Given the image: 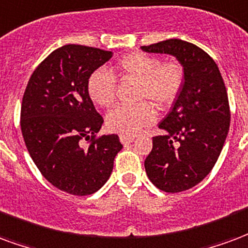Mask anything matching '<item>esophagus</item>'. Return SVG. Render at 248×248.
I'll use <instances>...</instances> for the list:
<instances>
[{"label": "esophagus", "instance_id": "1", "mask_svg": "<svg viewBox=\"0 0 248 248\" xmlns=\"http://www.w3.org/2000/svg\"><path fill=\"white\" fill-rule=\"evenodd\" d=\"M135 140V137L133 136H126V135H120V141H122V144H131L132 141Z\"/></svg>", "mask_w": 248, "mask_h": 248}]
</instances>
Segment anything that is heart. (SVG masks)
<instances>
[{
    "label": "heart",
    "mask_w": 248,
    "mask_h": 248,
    "mask_svg": "<svg viewBox=\"0 0 248 248\" xmlns=\"http://www.w3.org/2000/svg\"><path fill=\"white\" fill-rule=\"evenodd\" d=\"M122 78L139 80L136 96L149 100L158 108L170 106L184 86V68L178 62H160V59L144 52H131L122 57L112 68ZM87 92L99 107H109L115 100L116 80L111 72L99 68L87 80ZM156 120L152 104L141 102L135 106H117L107 113V128L120 135H136L144 126Z\"/></svg>",
    "instance_id": "1"
}]
</instances>
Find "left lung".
<instances>
[{"instance_id":"left-lung-1","label":"left lung","mask_w":248,"mask_h":248,"mask_svg":"<svg viewBox=\"0 0 248 248\" xmlns=\"http://www.w3.org/2000/svg\"><path fill=\"white\" fill-rule=\"evenodd\" d=\"M141 50L174 57L185 74L171 111L158 124L164 135L153 137L144 162L153 185L180 193L210 173L223 148L230 126L225 83L217 63L193 43L166 39Z\"/></svg>"}]
</instances>
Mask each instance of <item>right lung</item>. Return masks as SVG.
<instances>
[{
    "mask_svg": "<svg viewBox=\"0 0 248 248\" xmlns=\"http://www.w3.org/2000/svg\"><path fill=\"white\" fill-rule=\"evenodd\" d=\"M112 55L80 45L62 46L34 70L23 93L21 129L32 161L51 185L74 196L99 190L123 148L113 133L95 139L104 120L87 92L90 75ZM90 138L84 148L81 141Z\"/></svg>",
    "mask_w": 248,
    "mask_h": 248,
    "instance_id": "obj_1",
    "label": "right lung"
}]
</instances>
